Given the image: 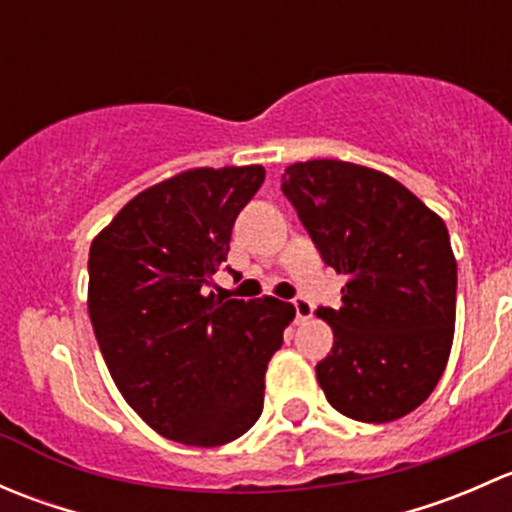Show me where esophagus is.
<instances>
[{"instance_id": "1", "label": "esophagus", "mask_w": 512, "mask_h": 512, "mask_svg": "<svg viewBox=\"0 0 512 512\" xmlns=\"http://www.w3.org/2000/svg\"><path fill=\"white\" fill-rule=\"evenodd\" d=\"M292 307H294V314H297V317H294V322H297V324H302V322H307V319H312L314 304L309 302V299L294 297L292 299Z\"/></svg>"}]
</instances>
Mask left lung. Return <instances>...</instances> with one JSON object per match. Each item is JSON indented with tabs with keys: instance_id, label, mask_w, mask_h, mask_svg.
Wrapping results in <instances>:
<instances>
[{
	"instance_id": "1",
	"label": "left lung",
	"mask_w": 512,
	"mask_h": 512,
	"mask_svg": "<svg viewBox=\"0 0 512 512\" xmlns=\"http://www.w3.org/2000/svg\"><path fill=\"white\" fill-rule=\"evenodd\" d=\"M282 193L324 265L347 277L342 307H319L334 344L317 381L339 414L386 423L431 396L456 324L446 223L399 180L344 160L289 165Z\"/></svg>"
}]
</instances>
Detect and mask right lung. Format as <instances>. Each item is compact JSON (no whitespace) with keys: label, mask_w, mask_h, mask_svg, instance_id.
<instances>
[{"label":"right lung","mask_w":512,"mask_h":512,"mask_svg":"<svg viewBox=\"0 0 512 512\" xmlns=\"http://www.w3.org/2000/svg\"><path fill=\"white\" fill-rule=\"evenodd\" d=\"M262 165L193 168L143 190L89 252V317L133 411L185 446H223L262 414L267 361L294 307L205 294Z\"/></svg>","instance_id":"obj_1"}]
</instances>
